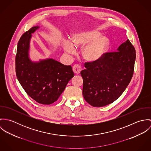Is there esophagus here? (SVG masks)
Returning <instances> with one entry per match:
<instances>
[{
  "label": "esophagus",
  "mask_w": 151,
  "mask_h": 151,
  "mask_svg": "<svg viewBox=\"0 0 151 151\" xmlns=\"http://www.w3.org/2000/svg\"><path fill=\"white\" fill-rule=\"evenodd\" d=\"M81 70H82V68L81 65L78 64L74 65L73 67V70L75 74H80Z\"/></svg>",
  "instance_id": "34e87169"
}]
</instances>
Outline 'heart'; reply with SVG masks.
I'll return each mask as SVG.
<instances>
[{
    "mask_svg": "<svg viewBox=\"0 0 151 151\" xmlns=\"http://www.w3.org/2000/svg\"><path fill=\"white\" fill-rule=\"evenodd\" d=\"M99 37L100 34L96 31L83 32L75 35L73 42L77 47H84L86 45L82 52L83 58L88 61H96L105 55L109 43L108 38H98ZM63 46L68 53L75 52V47L71 42H65Z\"/></svg>",
    "mask_w": 151,
    "mask_h": 151,
    "instance_id": "1",
    "label": "heart"
}]
</instances>
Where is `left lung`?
<instances>
[{"label": "left lung", "mask_w": 151, "mask_h": 151, "mask_svg": "<svg viewBox=\"0 0 151 151\" xmlns=\"http://www.w3.org/2000/svg\"><path fill=\"white\" fill-rule=\"evenodd\" d=\"M135 49L128 40L117 51L106 52L99 60L86 62L81 71L83 79V95L93 107H102L117 99L132 77Z\"/></svg>", "instance_id": "left-lung-1"}]
</instances>
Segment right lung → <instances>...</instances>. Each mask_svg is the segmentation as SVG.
I'll return each mask as SVG.
<instances>
[{
    "label": "right lung",
    "instance_id": "add662e5",
    "mask_svg": "<svg viewBox=\"0 0 151 151\" xmlns=\"http://www.w3.org/2000/svg\"><path fill=\"white\" fill-rule=\"evenodd\" d=\"M39 27L25 32L19 41L16 56L17 78L26 93L34 101L43 105L56 102L68 81L74 77L71 65L53 59L33 63L28 58L31 34Z\"/></svg>",
    "mask_w": 151,
    "mask_h": 151
}]
</instances>
